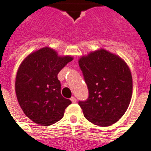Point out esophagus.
Returning a JSON list of instances; mask_svg holds the SVG:
<instances>
[{
  "label": "esophagus",
  "mask_w": 151,
  "mask_h": 151,
  "mask_svg": "<svg viewBox=\"0 0 151 151\" xmlns=\"http://www.w3.org/2000/svg\"><path fill=\"white\" fill-rule=\"evenodd\" d=\"M70 100H71V101L73 103H76V101H77V99H76L74 97H71V98H70Z\"/></svg>",
  "instance_id": "esophagus-1"
}]
</instances>
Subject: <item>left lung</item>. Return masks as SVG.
Masks as SVG:
<instances>
[{
	"label": "left lung",
	"mask_w": 151,
	"mask_h": 151,
	"mask_svg": "<svg viewBox=\"0 0 151 151\" xmlns=\"http://www.w3.org/2000/svg\"><path fill=\"white\" fill-rule=\"evenodd\" d=\"M88 98L78 104L84 117L93 124L109 127L122 117L130 102L133 79L127 64L105 50L79 60Z\"/></svg>",
	"instance_id": "8db88e82"
}]
</instances>
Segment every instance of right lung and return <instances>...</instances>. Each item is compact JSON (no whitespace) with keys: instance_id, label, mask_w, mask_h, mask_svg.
I'll list each match as a JSON object with an SVG mask.
<instances>
[{"instance_id":"obj_1","label":"right lung","mask_w":151,"mask_h":151,"mask_svg":"<svg viewBox=\"0 0 151 151\" xmlns=\"http://www.w3.org/2000/svg\"><path fill=\"white\" fill-rule=\"evenodd\" d=\"M72 60L44 47L29 54L20 65L15 80L17 99L24 113L35 123L46 127L58 122L71 104L61 95L57 75Z\"/></svg>"}]
</instances>
